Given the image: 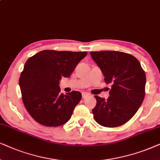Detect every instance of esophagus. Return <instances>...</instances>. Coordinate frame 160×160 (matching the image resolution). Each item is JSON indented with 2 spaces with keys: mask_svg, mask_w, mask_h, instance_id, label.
Here are the masks:
<instances>
[{
  "mask_svg": "<svg viewBox=\"0 0 160 160\" xmlns=\"http://www.w3.org/2000/svg\"><path fill=\"white\" fill-rule=\"evenodd\" d=\"M89 96H90V94H89V93H88L83 92L82 93V98H83V99H86V98L88 97Z\"/></svg>",
  "mask_w": 160,
  "mask_h": 160,
  "instance_id": "obj_1",
  "label": "esophagus"
}]
</instances>
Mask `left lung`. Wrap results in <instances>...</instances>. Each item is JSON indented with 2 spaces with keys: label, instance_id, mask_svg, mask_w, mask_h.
I'll return each mask as SVG.
<instances>
[{
  "label": "left lung",
  "instance_id": "1",
  "mask_svg": "<svg viewBox=\"0 0 160 160\" xmlns=\"http://www.w3.org/2000/svg\"><path fill=\"white\" fill-rule=\"evenodd\" d=\"M107 84H111L108 99L95 96L92 110L95 121L106 127L124 124L134 116L145 97L146 74L137 58L119 51L91 52Z\"/></svg>",
  "mask_w": 160,
  "mask_h": 160
}]
</instances>
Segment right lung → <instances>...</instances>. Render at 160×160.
<instances>
[{"label": "right lung", "instance_id": "1", "mask_svg": "<svg viewBox=\"0 0 160 160\" xmlns=\"http://www.w3.org/2000/svg\"><path fill=\"white\" fill-rule=\"evenodd\" d=\"M87 52L46 50L28 59L20 74V87L27 111L40 124L58 127L71 118L81 93H61L59 80L69 78Z\"/></svg>", "mask_w": 160, "mask_h": 160}]
</instances>
